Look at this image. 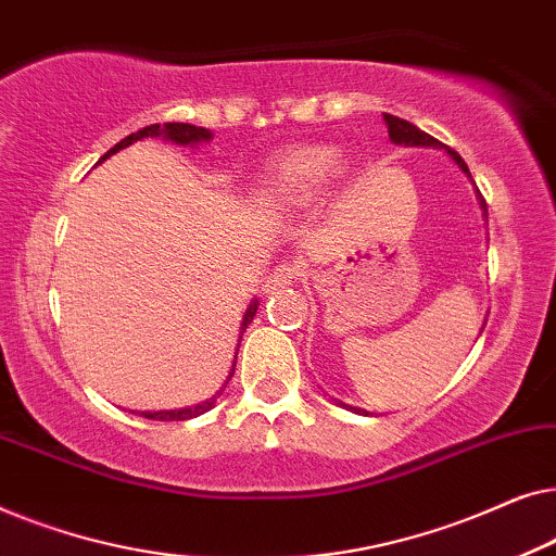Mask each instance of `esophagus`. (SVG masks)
I'll return each instance as SVG.
<instances>
[{
  "mask_svg": "<svg viewBox=\"0 0 556 556\" xmlns=\"http://www.w3.org/2000/svg\"><path fill=\"white\" fill-rule=\"evenodd\" d=\"M301 276V265L299 263H280L273 268V273L268 278L263 280V291L265 293H276L280 288L291 286L295 278Z\"/></svg>",
  "mask_w": 556,
  "mask_h": 556,
  "instance_id": "obj_1",
  "label": "esophagus"
}]
</instances>
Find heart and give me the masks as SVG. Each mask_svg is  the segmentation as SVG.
I'll return each mask as SVG.
<instances>
[{"instance_id":"heart-1","label":"heart","mask_w":556,"mask_h":556,"mask_svg":"<svg viewBox=\"0 0 556 556\" xmlns=\"http://www.w3.org/2000/svg\"><path fill=\"white\" fill-rule=\"evenodd\" d=\"M339 166L333 143H299L270 164L263 185V200L276 207H301L318 200Z\"/></svg>"}]
</instances>
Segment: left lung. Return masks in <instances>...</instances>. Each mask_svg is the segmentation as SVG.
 Segmentation results:
<instances>
[{
    "instance_id": "obj_1",
    "label": "left lung",
    "mask_w": 556,
    "mask_h": 556,
    "mask_svg": "<svg viewBox=\"0 0 556 556\" xmlns=\"http://www.w3.org/2000/svg\"><path fill=\"white\" fill-rule=\"evenodd\" d=\"M384 124H387V131H390V139L394 143H405V147H438V149H445L438 139H432L430 134L420 131V128H417L415 124H409V121H405V118H397V116H390V113H384ZM445 151H447V156H451L453 162L458 164L460 169L470 177L468 166L460 159L458 151H453V149H445ZM478 202H481L483 217H485V223H489V212H485V200H483L481 194H478ZM341 405H344V402H341ZM344 407H349V405H344ZM349 409H354V413H362V409H356V407H349Z\"/></svg>"
}]
</instances>
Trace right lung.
Segmentation results:
<instances>
[{
	"instance_id": "right-lung-1",
	"label": "right lung",
	"mask_w": 556,
	"mask_h": 556,
	"mask_svg": "<svg viewBox=\"0 0 556 556\" xmlns=\"http://www.w3.org/2000/svg\"><path fill=\"white\" fill-rule=\"evenodd\" d=\"M149 136H164L166 141L179 143V147H197V143L210 141V139H212V131H210V128L192 126V124H164V126L151 124V126H147V128H141V131H136V134H131V136H126V139H121V141L116 143V147H113L111 151H105V154H103L101 159H98V164L105 162V159H109L111 154H116V151L126 149V147H131L134 141L149 139ZM255 311H257V299H255L253 303H250L248 311H245V316H242L240 333L248 329V324H250V321H253ZM235 352H240V344H238V349H235ZM235 359H238V354H235ZM232 375H235V364H232L230 377H232ZM230 377H227V382H230ZM227 382L223 384V390L227 387ZM223 390H219L217 394H212V397H210L207 402H200V405H194V407H181V409H159V413H141V417H147V420H177V422H179V420H192V417H200V415L207 413V409L215 407V402H217L219 394H223Z\"/></svg>"
}]
</instances>
